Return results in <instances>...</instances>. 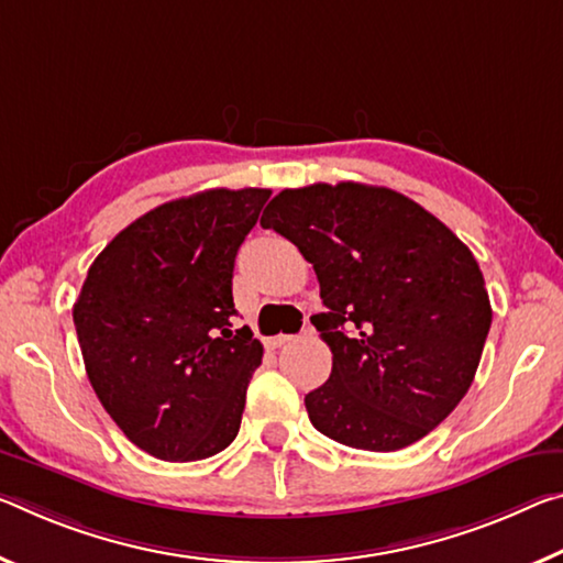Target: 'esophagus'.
<instances>
[{
    "label": "esophagus",
    "instance_id": "esophagus-1",
    "mask_svg": "<svg viewBox=\"0 0 563 563\" xmlns=\"http://www.w3.org/2000/svg\"><path fill=\"white\" fill-rule=\"evenodd\" d=\"M292 341H296V338H292V335H275V338H271V341H267V345H271V347H283V345H288Z\"/></svg>",
    "mask_w": 563,
    "mask_h": 563
}]
</instances>
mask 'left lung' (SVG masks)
Listing matches in <instances>:
<instances>
[{"mask_svg": "<svg viewBox=\"0 0 563 563\" xmlns=\"http://www.w3.org/2000/svg\"><path fill=\"white\" fill-rule=\"evenodd\" d=\"M261 225L313 263L328 308L310 318L333 353L306 396L310 423L361 451L431 433L474 383L490 328L474 253L406 195L361 183L283 190Z\"/></svg>", "mask_w": 563, "mask_h": 563, "instance_id": "obj_1", "label": "left lung"}]
</instances>
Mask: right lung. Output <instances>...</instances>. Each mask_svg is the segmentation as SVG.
Here are the masks:
<instances>
[{"label": "right lung", "instance_id": "add662e5", "mask_svg": "<svg viewBox=\"0 0 563 563\" xmlns=\"http://www.w3.org/2000/svg\"><path fill=\"white\" fill-rule=\"evenodd\" d=\"M271 190H205L159 205L112 238L73 308L97 398L122 433L163 461L228 449L263 361L233 330V267Z\"/></svg>", "mask_w": 563, "mask_h": 563}]
</instances>
